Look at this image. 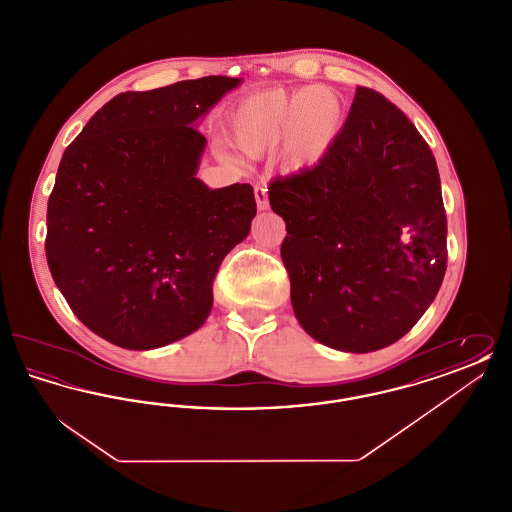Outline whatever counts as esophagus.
I'll use <instances>...</instances> for the list:
<instances>
[{"label":"esophagus","mask_w":512,"mask_h":512,"mask_svg":"<svg viewBox=\"0 0 512 512\" xmlns=\"http://www.w3.org/2000/svg\"><path fill=\"white\" fill-rule=\"evenodd\" d=\"M255 201H257V209L259 211H265L268 209V188L265 182H257L255 186Z\"/></svg>","instance_id":"obj_1"}]
</instances>
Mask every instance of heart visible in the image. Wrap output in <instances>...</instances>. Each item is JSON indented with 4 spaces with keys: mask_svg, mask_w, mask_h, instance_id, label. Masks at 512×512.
Instances as JSON below:
<instances>
[{
    "mask_svg": "<svg viewBox=\"0 0 512 512\" xmlns=\"http://www.w3.org/2000/svg\"><path fill=\"white\" fill-rule=\"evenodd\" d=\"M345 109L326 86L295 92L274 88L249 96L232 117V140L247 157L278 151L280 167L290 174L317 167L340 138Z\"/></svg>",
    "mask_w": 512,
    "mask_h": 512,
    "instance_id": "heart-1",
    "label": "heart"
}]
</instances>
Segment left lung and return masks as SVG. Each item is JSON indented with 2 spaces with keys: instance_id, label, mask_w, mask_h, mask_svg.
<instances>
[{
  "instance_id": "1",
  "label": "left lung",
  "mask_w": 512,
  "mask_h": 512,
  "mask_svg": "<svg viewBox=\"0 0 512 512\" xmlns=\"http://www.w3.org/2000/svg\"><path fill=\"white\" fill-rule=\"evenodd\" d=\"M268 199L286 222L293 313L318 343L384 349L436 299L447 268L438 165L382 94L359 86L326 157L270 182Z\"/></svg>"
}]
</instances>
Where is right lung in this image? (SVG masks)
<instances>
[{"label":"right lung","mask_w":512,"mask_h":512,"mask_svg":"<svg viewBox=\"0 0 512 512\" xmlns=\"http://www.w3.org/2000/svg\"><path fill=\"white\" fill-rule=\"evenodd\" d=\"M242 78L124 92L65 149L48 201L46 257L78 320L124 349L190 336L213 309L222 259L257 215L249 184L207 188L197 124Z\"/></svg>","instance_id":"add662e5"}]
</instances>
